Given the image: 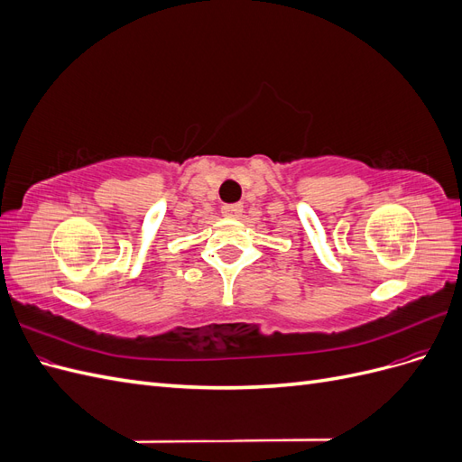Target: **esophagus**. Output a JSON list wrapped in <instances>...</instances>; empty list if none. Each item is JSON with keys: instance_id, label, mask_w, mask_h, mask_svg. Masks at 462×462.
<instances>
[{"instance_id": "1", "label": "esophagus", "mask_w": 462, "mask_h": 462, "mask_svg": "<svg viewBox=\"0 0 462 462\" xmlns=\"http://www.w3.org/2000/svg\"><path fill=\"white\" fill-rule=\"evenodd\" d=\"M221 214L226 217H239V216H243V206L241 204H226L221 208Z\"/></svg>"}]
</instances>
